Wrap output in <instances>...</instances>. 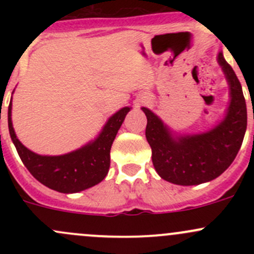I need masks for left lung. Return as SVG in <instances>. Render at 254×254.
I'll use <instances>...</instances> for the list:
<instances>
[{"label": "left lung", "instance_id": "1", "mask_svg": "<svg viewBox=\"0 0 254 254\" xmlns=\"http://www.w3.org/2000/svg\"><path fill=\"white\" fill-rule=\"evenodd\" d=\"M217 63L229 84V107L207 131L178 134L158 115L142 107L147 118L146 140L158 176L178 186H198L217 178L234 162L247 129V108L236 73L220 50Z\"/></svg>", "mask_w": 254, "mask_h": 254}]
</instances>
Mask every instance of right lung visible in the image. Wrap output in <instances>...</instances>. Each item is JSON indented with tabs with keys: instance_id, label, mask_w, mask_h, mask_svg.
<instances>
[{
	"instance_id": "right-lung-1",
	"label": "right lung",
	"mask_w": 254,
	"mask_h": 254,
	"mask_svg": "<svg viewBox=\"0 0 254 254\" xmlns=\"http://www.w3.org/2000/svg\"><path fill=\"white\" fill-rule=\"evenodd\" d=\"M13 94V93H12ZM131 107H124L112 115L92 141L71 152L59 156L39 155L18 140L12 124V99L8 106V129L20 160L37 181L53 190L78 193L101 183L108 175L111 148Z\"/></svg>"
}]
</instances>
